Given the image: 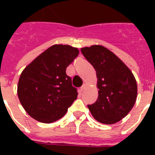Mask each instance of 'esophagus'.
<instances>
[{
  "label": "esophagus",
  "mask_w": 155,
  "mask_h": 155,
  "mask_svg": "<svg viewBox=\"0 0 155 155\" xmlns=\"http://www.w3.org/2000/svg\"><path fill=\"white\" fill-rule=\"evenodd\" d=\"M86 89H87V85H86V84H83V85H82V87L81 88V91H82V92H83V91H85Z\"/></svg>",
  "instance_id": "34e87169"
}]
</instances>
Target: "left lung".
<instances>
[{"mask_svg": "<svg viewBox=\"0 0 155 155\" xmlns=\"http://www.w3.org/2000/svg\"><path fill=\"white\" fill-rule=\"evenodd\" d=\"M81 52L96 71L99 95L94 104L88 105L92 116L104 124L119 122L136 101L138 87L132 71L103 45L81 48Z\"/></svg>", "mask_w": 155, "mask_h": 155, "instance_id": "8db88e82", "label": "left lung"}]
</instances>
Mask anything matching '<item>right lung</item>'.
I'll use <instances>...</instances> for the list:
<instances>
[{"instance_id":"1","label":"right lung","mask_w":155,"mask_h":155,"mask_svg":"<svg viewBox=\"0 0 155 155\" xmlns=\"http://www.w3.org/2000/svg\"><path fill=\"white\" fill-rule=\"evenodd\" d=\"M79 54L69 45H53L23 70L17 94L27 114L41 123H53L67 112L77 98L66 68Z\"/></svg>"}]
</instances>
